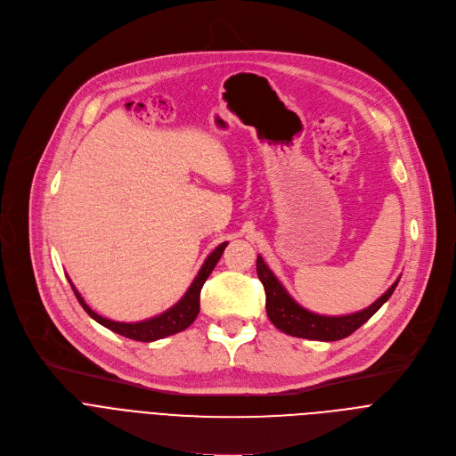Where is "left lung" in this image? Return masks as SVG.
I'll list each match as a JSON object with an SVG mask.
<instances>
[{"label": "left lung", "instance_id": "left-lung-1", "mask_svg": "<svg viewBox=\"0 0 456 456\" xmlns=\"http://www.w3.org/2000/svg\"><path fill=\"white\" fill-rule=\"evenodd\" d=\"M256 271L259 281L265 287L267 315L274 327L289 336L312 341H339L354 334L389 299L401 280L399 278L375 303L361 312H354L348 315H319L303 308L290 297L285 287L267 267L262 256H257L256 259Z\"/></svg>", "mask_w": 456, "mask_h": 456}]
</instances>
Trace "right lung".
<instances>
[{
    "instance_id": "right-lung-1",
    "label": "right lung",
    "mask_w": 456,
    "mask_h": 456,
    "mask_svg": "<svg viewBox=\"0 0 456 456\" xmlns=\"http://www.w3.org/2000/svg\"><path fill=\"white\" fill-rule=\"evenodd\" d=\"M227 247V241L220 243L204 262L199 276L192 280L191 287L187 289V292L183 294V297L175 305L171 306L169 310H166L164 314L160 315H155L151 319H146V321H139V322H118V321H111V319H106L102 315H99L97 312H94L86 301L83 299V296L79 294V290L74 287V283L70 281L72 285V290L77 297V301L81 303V306L86 310V314L95 319L99 324H102V327H106L108 330L118 334V336H124L127 339H134V341H142V343H151V341H157V339H164L167 336H173V334H178L182 330H185L189 324L197 319L199 312H200V290L206 283V280L209 278V274L213 273V269L216 267L218 259L222 257L224 250Z\"/></svg>"
}]
</instances>
